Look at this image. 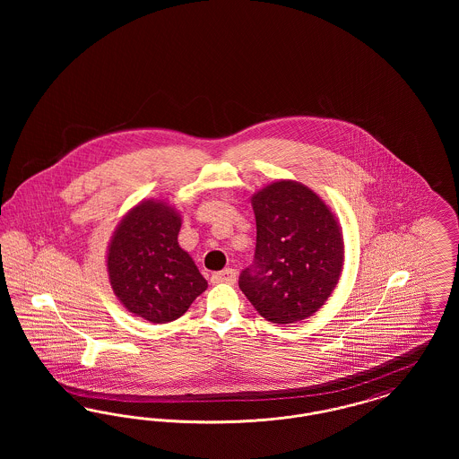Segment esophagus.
<instances>
[{"label": "esophagus", "mask_w": 459, "mask_h": 459, "mask_svg": "<svg viewBox=\"0 0 459 459\" xmlns=\"http://www.w3.org/2000/svg\"><path fill=\"white\" fill-rule=\"evenodd\" d=\"M213 284H234L236 282V270L225 268L221 272H217L212 275Z\"/></svg>", "instance_id": "1"}]
</instances>
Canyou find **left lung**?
<instances>
[{"label": "left lung", "mask_w": 459, "mask_h": 459, "mask_svg": "<svg viewBox=\"0 0 459 459\" xmlns=\"http://www.w3.org/2000/svg\"><path fill=\"white\" fill-rule=\"evenodd\" d=\"M255 260L240 290L273 324H294L327 301L341 277L344 244L327 204L303 184L279 180L253 196Z\"/></svg>", "instance_id": "left-lung-1"}]
</instances>
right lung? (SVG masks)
Returning <instances> with one entry per match:
<instances>
[{
	"label": "right lung",
	"mask_w": 459,
	"mask_h": 459,
	"mask_svg": "<svg viewBox=\"0 0 459 459\" xmlns=\"http://www.w3.org/2000/svg\"><path fill=\"white\" fill-rule=\"evenodd\" d=\"M180 217L165 203L137 204L120 221L108 249L109 282L131 313L153 324L182 316L206 281L178 246Z\"/></svg>",
	"instance_id": "obj_1"
}]
</instances>
